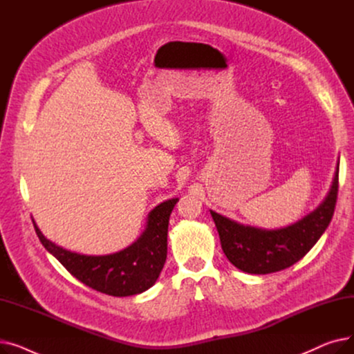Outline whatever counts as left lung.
Here are the masks:
<instances>
[{
    "mask_svg": "<svg viewBox=\"0 0 354 354\" xmlns=\"http://www.w3.org/2000/svg\"><path fill=\"white\" fill-rule=\"evenodd\" d=\"M339 192V166L322 205L295 224L275 231L245 227L214 211L222 251L241 271L270 274L295 264L314 247L328 227Z\"/></svg>",
    "mask_w": 354,
    "mask_h": 354,
    "instance_id": "left-lung-1",
    "label": "left lung"
}]
</instances>
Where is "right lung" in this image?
<instances>
[{
	"instance_id": "obj_1",
	"label": "right lung",
	"mask_w": 354,
	"mask_h": 354,
	"mask_svg": "<svg viewBox=\"0 0 354 354\" xmlns=\"http://www.w3.org/2000/svg\"><path fill=\"white\" fill-rule=\"evenodd\" d=\"M178 198L162 202L147 216L145 232L130 247L110 255H82L67 251L47 239L32 224L44 248L66 270L90 288L113 297L135 295L151 288L165 266L167 225Z\"/></svg>"
}]
</instances>
